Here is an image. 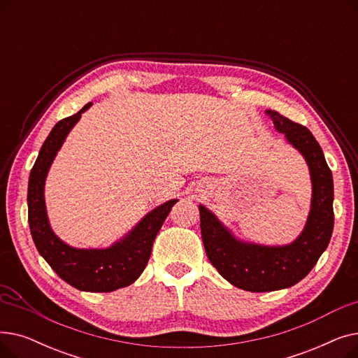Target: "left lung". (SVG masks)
Wrapping results in <instances>:
<instances>
[{
	"instance_id": "8db88e82",
	"label": "left lung",
	"mask_w": 358,
	"mask_h": 358,
	"mask_svg": "<svg viewBox=\"0 0 358 358\" xmlns=\"http://www.w3.org/2000/svg\"><path fill=\"white\" fill-rule=\"evenodd\" d=\"M274 127L285 134L309 165L312 203L306 227L296 241L283 247H266L236 239L217 217L200 210V229L206 254L219 274L247 292H273L292 287L305 278L327 250L334 229V181L324 152L310 130L267 110Z\"/></svg>"
}]
</instances>
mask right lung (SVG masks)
Wrapping results in <instances>:
<instances>
[{"label":"right lung","mask_w":358,"mask_h":358,"mask_svg":"<svg viewBox=\"0 0 358 358\" xmlns=\"http://www.w3.org/2000/svg\"><path fill=\"white\" fill-rule=\"evenodd\" d=\"M90 106L91 103L85 104L73 116L56 123L42 145L29 177V224L37 251L68 285L83 292L107 293L138 280L148 264L162 223L177 200H169L149 212L123 239L106 250L72 248L53 234L46 215L45 180L69 130Z\"/></svg>","instance_id":"add662e5"}]
</instances>
